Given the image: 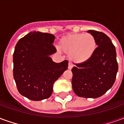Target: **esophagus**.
I'll list each match as a JSON object with an SVG mask.
<instances>
[{
  "label": "esophagus",
  "mask_w": 124,
  "mask_h": 124,
  "mask_svg": "<svg viewBox=\"0 0 124 124\" xmlns=\"http://www.w3.org/2000/svg\"><path fill=\"white\" fill-rule=\"evenodd\" d=\"M72 67H73V65L70 62H69V63H68V68L69 70H71V69L72 68Z\"/></svg>",
  "instance_id": "34e87169"
}]
</instances>
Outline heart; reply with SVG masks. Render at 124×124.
<instances>
[{
  "label": "heart",
  "mask_w": 124,
  "mask_h": 124,
  "mask_svg": "<svg viewBox=\"0 0 124 124\" xmlns=\"http://www.w3.org/2000/svg\"><path fill=\"white\" fill-rule=\"evenodd\" d=\"M62 51L69 54L71 61L82 64L88 61L96 48L95 38L90 34H74L62 38L59 42Z\"/></svg>",
  "instance_id": "obj_1"
}]
</instances>
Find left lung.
I'll return each mask as SVG.
<instances>
[{"instance_id":"8db88e82","label":"left lung","mask_w":124,"mask_h":124,"mask_svg":"<svg viewBox=\"0 0 124 124\" xmlns=\"http://www.w3.org/2000/svg\"><path fill=\"white\" fill-rule=\"evenodd\" d=\"M98 47L86 62L72 68V84L77 96L96 98L104 95L114 85L118 64L114 45L108 36L96 31H88Z\"/></svg>"}]
</instances>
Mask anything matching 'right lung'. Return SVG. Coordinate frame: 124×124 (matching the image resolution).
<instances>
[{
	"mask_svg": "<svg viewBox=\"0 0 124 124\" xmlns=\"http://www.w3.org/2000/svg\"><path fill=\"white\" fill-rule=\"evenodd\" d=\"M55 36L49 33L31 32L20 38L13 54V76L19 93L34 101L48 98L53 84L67 70L68 61H52L56 52Z\"/></svg>",
	"mask_w": 124,
	"mask_h": 124,
	"instance_id": "obj_1",
	"label": "right lung"
}]
</instances>
